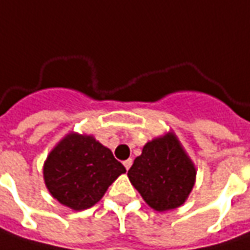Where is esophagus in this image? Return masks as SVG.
<instances>
[{
  "mask_svg": "<svg viewBox=\"0 0 250 250\" xmlns=\"http://www.w3.org/2000/svg\"><path fill=\"white\" fill-rule=\"evenodd\" d=\"M123 165H125V167L128 170V168L131 167V165H133V159H127L123 162Z\"/></svg>",
  "mask_w": 250,
  "mask_h": 250,
  "instance_id": "34e87169",
  "label": "esophagus"
}]
</instances>
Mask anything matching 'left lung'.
<instances>
[{
    "instance_id": "8db88e82",
    "label": "left lung",
    "mask_w": 250,
    "mask_h": 250,
    "mask_svg": "<svg viewBox=\"0 0 250 250\" xmlns=\"http://www.w3.org/2000/svg\"><path fill=\"white\" fill-rule=\"evenodd\" d=\"M127 176L149 208L166 211L180 208L188 199L196 168L176 134L168 131L144 145Z\"/></svg>"
}]
</instances>
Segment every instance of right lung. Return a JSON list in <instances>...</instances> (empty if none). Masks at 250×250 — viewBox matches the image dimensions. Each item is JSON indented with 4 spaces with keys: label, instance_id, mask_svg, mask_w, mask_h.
I'll return each mask as SVG.
<instances>
[{
    "label": "right lung",
    "instance_id": "1",
    "mask_svg": "<svg viewBox=\"0 0 250 250\" xmlns=\"http://www.w3.org/2000/svg\"><path fill=\"white\" fill-rule=\"evenodd\" d=\"M125 166L94 135L70 131L48 153L42 176L49 194L73 210L98 203Z\"/></svg>",
    "mask_w": 250,
    "mask_h": 250
}]
</instances>
